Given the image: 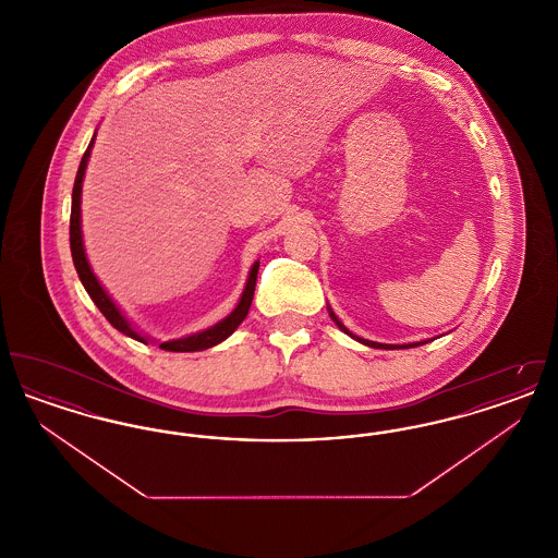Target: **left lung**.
Wrapping results in <instances>:
<instances>
[{"instance_id": "1", "label": "left lung", "mask_w": 558, "mask_h": 558, "mask_svg": "<svg viewBox=\"0 0 558 558\" xmlns=\"http://www.w3.org/2000/svg\"><path fill=\"white\" fill-rule=\"evenodd\" d=\"M328 312H330V318L335 319V324H337V326H339V328H341V330H343V332H347V335H349V337H353V339H357V341H360V343H364V345H368V347H376V349H391V347H393V349H396V347H398V345H383V343H374V341H366V339H360V337H355V335H351V332H349V330H347L345 326H343V324H341V322H339V318H337V316H335V314H332V310H328ZM423 343H425V341H423ZM423 343H414V345H401V347H418V345H423Z\"/></svg>"}]
</instances>
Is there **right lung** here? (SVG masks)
Segmentation results:
<instances>
[{
  "label": "right lung",
  "mask_w": 558,
  "mask_h": 558,
  "mask_svg": "<svg viewBox=\"0 0 558 558\" xmlns=\"http://www.w3.org/2000/svg\"><path fill=\"white\" fill-rule=\"evenodd\" d=\"M94 137H92V142H89V146H87V150H85V155L81 159L80 171H77L75 186H73V205H71V255H73V264H75V269L80 274V280L83 282L85 291L92 296V301L98 305V310L105 314V318L119 332L132 337V339L140 341V343H148L140 332L133 330L132 324L119 312V307L112 303V299L108 296L107 291L100 287V282L96 280L92 267H89L87 259H85L83 240H81V184H83L85 167H87V159H89V153H92V146H94ZM257 269H259V264L251 267V274H248L244 292L240 296L239 305H236V310L228 318L221 319L219 324H215L211 328H207L203 332H196V335L186 337V339L160 343V349H165V351H203V349H209V347L221 343L223 339H228L242 324V319L246 318V314H248V307H251V301H253V294H255V284H257Z\"/></svg>",
  "instance_id": "1"
}]
</instances>
